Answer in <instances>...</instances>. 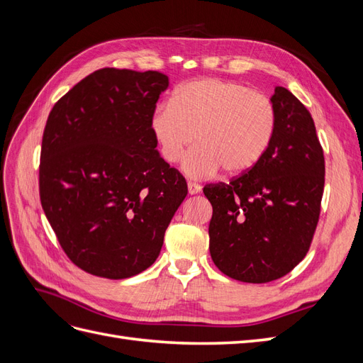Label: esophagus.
I'll return each mask as SVG.
<instances>
[{
    "mask_svg": "<svg viewBox=\"0 0 363 363\" xmlns=\"http://www.w3.org/2000/svg\"><path fill=\"white\" fill-rule=\"evenodd\" d=\"M188 191L191 195L199 194L201 191V186L199 183H194V182H188Z\"/></svg>",
    "mask_w": 363,
    "mask_h": 363,
    "instance_id": "34e87169",
    "label": "esophagus"
}]
</instances>
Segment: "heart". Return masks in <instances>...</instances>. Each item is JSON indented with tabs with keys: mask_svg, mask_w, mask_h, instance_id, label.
<instances>
[{
	"mask_svg": "<svg viewBox=\"0 0 363 363\" xmlns=\"http://www.w3.org/2000/svg\"><path fill=\"white\" fill-rule=\"evenodd\" d=\"M277 127L276 107L268 96L232 80L204 77L179 86L172 101L160 103L151 116V131L163 160H183L191 179L212 177L224 168L239 175L265 156Z\"/></svg>",
	"mask_w": 363,
	"mask_h": 363,
	"instance_id": "1",
	"label": "heart"
}]
</instances>
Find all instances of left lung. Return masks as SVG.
<instances>
[{"instance_id": "8db88e82", "label": "left lung", "mask_w": 363, "mask_h": 363, "mask_svg": "<svg viewBox=\"0 0 363 363\" xmlns=\"http://www.w3.org/2000/svg\"><path fill=\"white\" fill-rule=\"evenodd\" d=\"M271 101L277 127L265 156L230 183L203 189L213 207L212 260L245 283L277 280L304 259L324 192V152L309 111L281 86Z\"/></svg>"}]
</instances>
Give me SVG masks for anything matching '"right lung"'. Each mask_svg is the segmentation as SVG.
Masks as SVG:
<instances>
[{
  "label": "right lung",
  "mask_w": 363,
  "mask_h": 363,
  "mask_svg": "<svg viewBox=\"0 0 363 363\" xmlns=\"http://www.w3.org/2000/svg\"><path fill=\"white\" fill-rule=\"evenodd\" d=\"M168 77L103 68L54 104L42 138L40 204L74 265L128 279L156 262L188 195L156 150L151 116Z\"/></svg>",
  "instance_id": "add662e5"
}]
</instances>
